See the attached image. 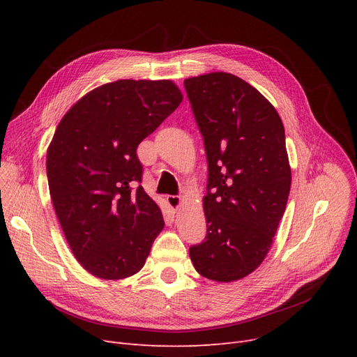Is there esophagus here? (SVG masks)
<instances>
[{
	"instance_id": "obj_1",
	"label": "esophagus",
	"mask_w": 357,
	"mask_h": 357,
	"mask_svg": "<svg viewBox=\"0 0 357 357\" xmlns=\"http://www.w3.org/2000/svg\"><path fill=\"white\" fill-rule=\"evenodd\" d=\"M166 201H167V204H169V207H171L174 211H176V210L179 208V205H181V197H178V195H167V197H166Z\"/></svg>"
}]
</instances>
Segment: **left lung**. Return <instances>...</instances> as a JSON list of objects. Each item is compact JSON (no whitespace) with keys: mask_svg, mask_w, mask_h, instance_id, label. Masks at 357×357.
<instances>
[{"mask_svg":"<svg viewBox=\"0 0 357 357\" xmlns=\"http://www.w3.org/2000/svg\"><path fill=\"white\" fill-rule=\"evenodd\" d=\"M208 163L207 236L190 248L198 273L231 282L266 257L291 190L285 128L273 105L226 72L185 79Z\"/></svg>","mask_w":357,"mask_h":357,"instance_id":"obj_1","label":"left lung"}]
</instances>
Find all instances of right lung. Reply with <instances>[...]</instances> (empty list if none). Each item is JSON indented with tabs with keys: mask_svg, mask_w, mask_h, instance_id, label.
<instances>
[{
	"mask_svg": "<svg viewBox=\"0 0 357 357\" xmlns=\"http://www.w3.org/2000/svg\"><path fill=\"white\" fill-rule=\"evenodd\" d=\"M181 101L171 81L119 79L88 92L54 131L46 156L50 198L75 257L93 276L139 272L165 226L140 185L136 150Z\"/></svg>",
	"mask_w": 357,
	"mask_h": 357,
	"instance_id": "add662e5",
	"label": "right lung"
}]
</instances>
